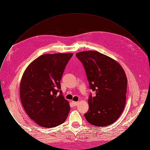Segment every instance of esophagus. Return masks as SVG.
Masks as SVG:
<instances>
[{"instance_id":"esophagus-1","label":"esophagus","mask_w":150,"mask_h":150,"mask_svg":"<svg viewBox=\"0 0 150 150\" xmlns=\"http://www.w3.org/2000/svg\"><path fill=\"white\" fill-rule=\"evenodd\" d=\"M72 104H74V106H76L78 105L79 104V102H75V101H72Z\"/></svg>"}]
</instances>
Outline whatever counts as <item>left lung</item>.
Instances as JSON below:
<instances>
[{"instance_id": "obj_1", "label": "left lung", "mask_w": 150, "mask_h": 150, "mask_svg": "<svg viewBox=\"0 0 150 150\" xmlns=\"http://www.w3.org/2000/svg\"><path fill=\"white\" fill-rule=\"evenodd\" d=\"M85 69L89 87L95 91L88 99L87 121L97 127L114 123L122 113L126 102L127 79L124 69L112 58L97 51L76 54Z\"/></svg>"}]
</instances>
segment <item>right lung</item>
<instances>
[{"label": "right lung", "instance_id": "1", "mask_svg": "<svg viewBox=\"0 0 150 150\" xmlns=\"http://www.w3.org/2000/svg\"><path fill=\"white\" fill-rule=\"evenodd\" d=\"M72 55H43L27 67L22 76L20 86L22 105L29 117L40 126L57 127L68 116L70 106L60 91V80Z\"/></svg>", "mask_w": 150, "mask_h": 150}]
</instances>
